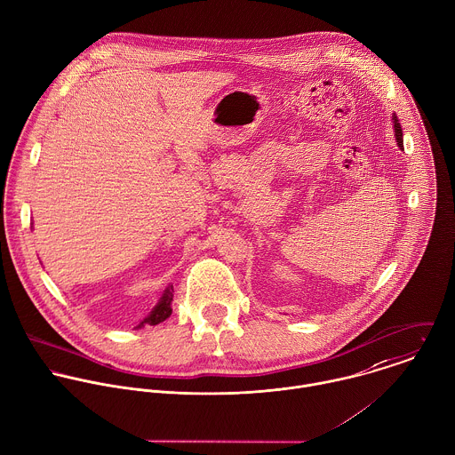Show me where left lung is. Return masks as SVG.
<instances>
[{
    "label": "left lung",
    "instance_id": "obj_1",
    "mask_svg": "<svg viewBox=\"0 0 455 455\" xmlns=\"http://www.w3.org/2000/svg\"><path fill=\"white\" fill-rule=\"evenodd\" d=\"M394 127H395V138H397V145L403 148L404 147V143H403V129H401V124H399V120H397V116H394Z\"/></svg>",
    "mask_w": 455,
    "mask_h": 455
}]
</instances>
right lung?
<instances>
[{
    "label": "right lung",
    "instance_id": "obj_1",
    "mask_svg": "<svg viewBox=\"0 0 455 455\" xmlns=\"http://www.w3.org/2000/svg\"><path fill=\"white\" fill-rule=\"evenodd\" d=\"M172 291H173V287L170 285V287L163 292L159 303L154 307V310L150 312V315H147L136 328H141V326H156V324L166 321V319L172 315V301H173Z\"/></svg>",
    "mask_w": 455,
    "mask_h": 455
}]
</instances>
